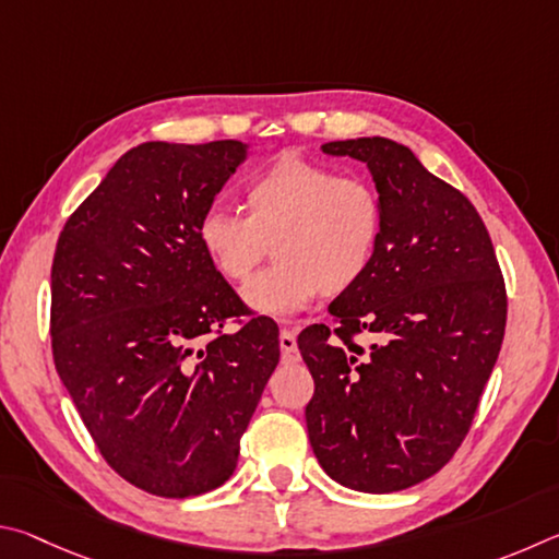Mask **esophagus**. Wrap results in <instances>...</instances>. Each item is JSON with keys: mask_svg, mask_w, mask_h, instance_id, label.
Returning <instances> with one entry per match:
<instances>
[{"mask_svg": "<svg viewBox=\"0 0 559 559\" xmlns=\"http://www.w3.org/2000/svg\"><path fill=\"white\" fill-rule=\"evenodd\" d=\"M280 350H282V360H285V364H297L299 348H297L295 331H289V329L280 331Z\"/></svg>", "mask_w": 559, "mask_h": 559, "instance_id": "34e87169", "label": "esophagus"}]
</instances>
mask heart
<instances>
[{
  "mask_svg": "<svg viewBox=\"0 0 559 559\" xmlns=\"http://www.w3.org/2000/svg\"><path fill=\"white\" fill-rule=\"evenodd\" d=\"M245 215L209 209L199 242L230 285H248L267 258L277 262L245 289L252 309L289 317L311 299L354 289L383 240L385 203L358 176L297 152L280 154L245 186Z\"/></svg>",
  "mask_w": 559,
  "mask_h": 559,
  "instance_id": "1",
  "label": "heart"
}]
</instances>
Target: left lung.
I'll list each match as a JSON object with an SVG mask.
<instances>
[{
	"mask_svg": "<svg viewBox=\"0 0 559 559\" xmlns=\"http://www.w3.org/2000/svg\"><path fill=\"white\" fill-rule=\"evenodd\" d=\"M368 164L385 203L373 267L297 338L314 378L309 442L334 481L393 493L437 474L472 429L508 297L481 215L385 136L329 142ZM374 338L360 347L355 338Z\"/></svg>",
	"mask_w": 559,
	"mask_h": 559,
	"instance_id": "obj_1",
	"label": "left lung"
}]
</instances>
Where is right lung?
I'll list each match as a JSON object with an SVG mask.
<instances>
[{
    "label": "right lung",
    "mask_w": 559,
    "mask_h": 559,
    "mask_svg": "<svg viewBox=\"0 0 559 559\" xmlns=\"http://www.w3.org/2000/svg\"><path fill=\"white\" fill-rule=\"evenodd\" d=\"M242 159L235 140L144 142L56 242V370L105 462L154 496L228 481L280 364L277 324L250 317L199 242L201 215Z\"/></svg>",
    "instance_id": "1"
}]
</instances>
